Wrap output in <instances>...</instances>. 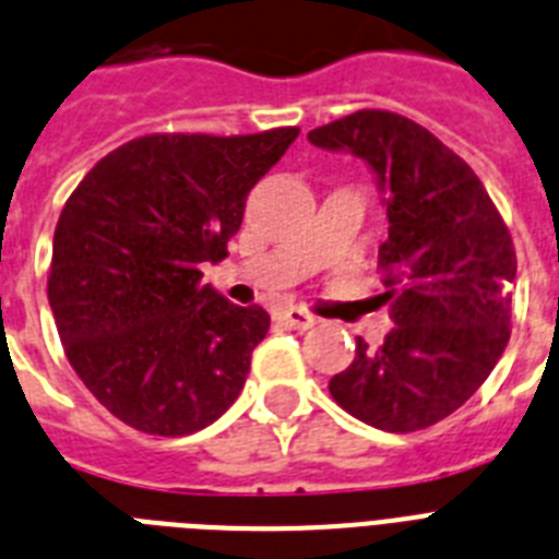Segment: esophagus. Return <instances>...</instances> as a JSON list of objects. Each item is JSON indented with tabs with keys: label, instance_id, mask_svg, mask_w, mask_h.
<instances>
[{
	"label": "esophagus",
	"instance_id": "1",
	"mask_svg": "<svg viewBox=\"0 0 559 559\" xmlns=\"http://www.w3.org/2000/svg\"><path fill=\"white\" fill-rule=\"evenodd\" d=\"M278 319L284 321L289 330H310V326L319 321L316 316H310L307 310H301V307H287V310H281Z\"/></svg>",
	"mask_w": 559,
	"mask_h": 559
}]
</instances>
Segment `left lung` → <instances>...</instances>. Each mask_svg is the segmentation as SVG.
<instances>
[{
	"mask_svg": "<svg viewBox=\"0 0 559 559\" xmlns=\"http://www.w3.org/2000/svg\"><path fill=\"white\" fill-rule=\"evenodd\" d=\"M312 146L370 166L388 209L379 247L393 330L330 379L344 411L390 433L451 416L508 344L516 255L508 226L460 154L393 111H356L312 129Z\"/></svg>",
	"mask_w": 559,
	"mask_h": 559,
	"instance_id": "left-lung-1",
	"label": "left lung"
}]
</instances>
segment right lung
I'll use <instances>...</instances> for the list:
<instances>
[{
	"label": "right lung",
	"mask_w": 559,
	"mask_h": 559,
	"mask_svg": "<svg viewBox=\"0 0 559 559\" xmlns=\"http://www.w3.org/2000/svg\"><path fill=\"white\" fill-rule=\"evenodd\" d=\"M295 138L148 134L106 154L68 198L48 301L76 376L131 428L186 437L243 390L270 316L226 301L201 264L224 261L249 189Z\"/></svg>",
	"instance_id": "add662e5"
}]
</instances>
